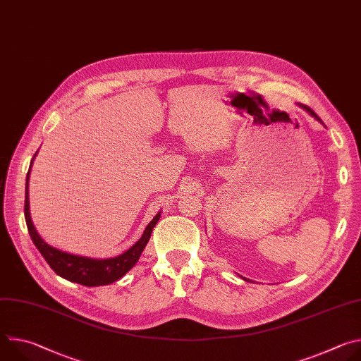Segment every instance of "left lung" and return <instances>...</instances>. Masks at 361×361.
Wrapping results in <instances>:
<instances>
[{
	"instance_id": "obj_1",
	"label": "left lung",
	"mask_w": 361,
	"mask_h": 361,
	"mask_svg": "<svg viewBox=\"0 0 361 361\" xmlns=\"http://www.w3.org/2000/svg\"><path fill=\"white\" fill-rule=\"evenodd\" d=\"M297 106H298V107H300V109H302V110H304V111H305V113H308V114H310V116H312V117H314V118H316V120H317V121H320V123H322V124H323V121H322V120H320V118H319V116H317V114H316V113H314V111H313V110H312V109H310V107H307V106H304V104H300V102H298V104H297ZM240 277H241V276H240ZM241 279H243V280H245V281H247V279H245V277H241Z\"/></svg>"
}]
</instances>
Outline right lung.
Here are the masks:
<instances>
[{
  "instance_id": "add662e5",
  "label": "right lung",
  "mask_w": 361,
  "mask_h": 361,
  "mask_svg": "<svg viewBox=\"0 0 361 361\" xmlns=\"http://www.w3.org/2000/svg\"><path fill=\"white\" fill-rule=\"evenodd\" d=\"M38 152V151H37ZM37 152L34 154L32 161L37 156ZM31 166L27 174L25 180V205H24V214H25V221L28 227V233L31 235L32 243L41 252V255L48 263V266L53 269L60 277L78 283L87 287H97V286H107L111 284L117 280H120L123 276H126L138 262L140 255L142 250L145 248L152 228L156 227L161 217V212H159L154 217L148 226L145 227L141 238L131 245L127 251L117 257H110V259H91V257L85 255H77L71 252H66L63 250H59L53 245H49L47 241L42 240V237L38 234L32 220H31V213H30V195H28V184H30V171Z\"/></svg>"
}]
</instances>
